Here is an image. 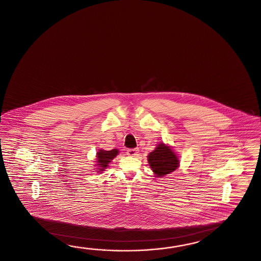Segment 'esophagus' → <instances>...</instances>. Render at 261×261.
I'll return each mask as SVG.
<instances>
[{
    "mask_svg": "<svg viewBox=\"0 0 261 261\" xmlns=\"http://www.w3.org/2000/svg\"><path fill=\"white\" fill-rule=\"evenodd\" d=\"M126 153L129 156H137L138 153H139V149H136V148L135 149H128Z\"/></svg>",
    "mask_w": 261,
    "mask_h": 261,
    "instance_id": "1",
    "label": "esophagus"
}]
</instances>
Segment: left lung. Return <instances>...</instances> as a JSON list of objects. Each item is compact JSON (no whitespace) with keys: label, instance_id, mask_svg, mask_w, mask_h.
Masks as SVG:
<instances>
[{"label":"left lung","instance_id":"obj_1","mask_svg":"<svg viewBox=\"0 0 261 261\" xmlns=\"http://www.w3.org/2000/svg\"><path fill=\"white\" fill-rule=\"evenodd\" d=\"M148 161L157 177H162L173 172L179 167L177 155L169 147L163 143L158 145L155 150L149 154Z\"/></svg>","mask_w":261,"mask_h":261}]
</instances>
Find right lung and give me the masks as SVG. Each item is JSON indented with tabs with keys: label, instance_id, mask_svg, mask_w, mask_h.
Masks as SVG:
<instances>
[{
	"label": "right lung",
	"instance_id": "add662e5",
	"mask_svg": "<svg viewBox=\"0 0 261 261\" xmlns=\"http://www.w3.org/2000/svg\"><path fill=\"white\" fill-rule=\"evenodd\" d=\"M119 153V151L116 149H113L111 151H105V150H99L97 152V166H98V171H103L105 168L109 166L110 162L111 160L116 156L117 154Z\"/></svg>",
	"mask_w": 261,
	"mask_h": 261
}]
</instances>
